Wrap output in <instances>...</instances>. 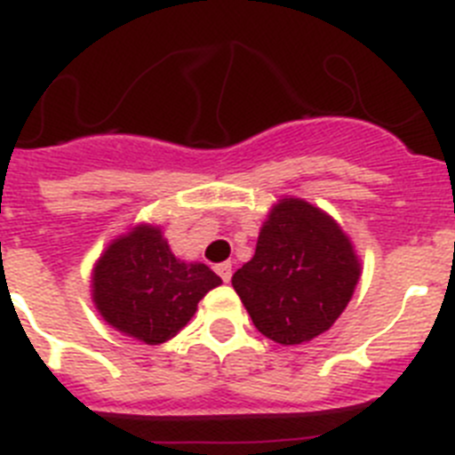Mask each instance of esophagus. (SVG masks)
Wrapping results in <instances>:
<instances>
[{
  "label": "esophagus",
  "instance_id": "esophagus-1",
  "mask_svg": "<svg viewBox=\"0 0 455 455\" xmlns=\"http://www.w3.org/2000/svg\"><path fill=\"white\" fill-rule=\"evenodd\" d=\"M216 273H219L220 280H223V283H230V277H232V264H230V262L219 264V267H216Z\"/></svg>",
  "mask_w": 455,
  "mask_h": 455
}]
</instances>
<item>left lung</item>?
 <instances>
[{
  "mask_svg": "<svg viewBox=\"0 0 455 455\" xmlns=\"http://www.w3.org/2000/svg\"><path fill=\"white\" fill-rule=\"evenodd\" d=\"M363 273L351 236L323 209L284 196L259 228L232 287L264 337L296 347L331 331Z\"/></svg>",
  "mask_w": 455,
  "mask_h": 455,
  "instance_id": "left-lung-1",
  "label": "left lung"
}]
</instances>
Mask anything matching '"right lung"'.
<instances>
[{
    "instance_id": "1",
    "label": "right lung",
    "mask_w": 455,
    "mask_h": 455,
    "mask_svg": "<svg viewBox=\"0 0 455 455\" xmlns=\"http://www.w3.org/2000/svg\"><path fill=\"white\" fill-rule=\"evenodd\" d=\"M220 283L207 264L172 255L159 225L139 223L104 248L91 296L111 328L155 347L178 335Z\"/></svg>"
}]
</instances>
